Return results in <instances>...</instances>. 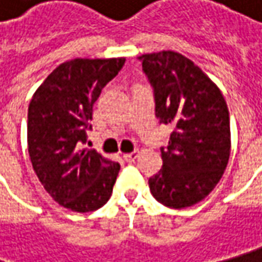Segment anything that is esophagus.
Instances as JSON below:
<instances>
[{
    "label": "esophagus",
    "mask_w": 262,
    "mask_h": 262,
    "mask_svg": "<svg viewBox=\"0 0 262 262\" xmlns=\"http://www.w3.org/2000/svg\"><path fill=\"white\" fill-rule=\"evenodd\" d=\"M123 158L127 161V163H132V161H135L136 158H138V151H133V152H126L123 154Z\"/></svg>",
    "instance_id": "esophagus-1"
}]
</instances>
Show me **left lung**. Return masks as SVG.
I'll list each match as a JSON object with an SVG mask.
<instances>
[{
  "label": "left lung",
  "instance_id": "obj_1",
  "mask_svg": "<svg viewBox=\"0 0 262 262\" xmlns=\"http://www.w3.org/2000/svg\"><path fill=\"white\" fill-rule=\"evenodd\" d=\"M155 94V113L173 132L161 148L163 168L149 179L154 198L170 208L201 202L217 186L230 157L226 99L196 64L180 52L142 54Z\"/></svg>",
  "mask_w": 262,
  "mask_h": 262
}]
</instances>
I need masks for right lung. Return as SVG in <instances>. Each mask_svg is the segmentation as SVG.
Segmentation results:
<instances>
[{
    "label": "right lung",
    "instance_id": "1",
    "mask_svg": "<svg viewBox=\"0 0 262 262\" xmlns=\"http://www.w3.org/2000/svg\"><path fill=\"white\" fill-rule=\"evenodd\" d=\"M124 61V57L64 61L30 99L29 157L42 186L67 210L95 211L113 193L120 164L82 146L101 89Z\"/></svg>",
    "mask_w": 262,
    "mask_h": 262
}]
</instances>
